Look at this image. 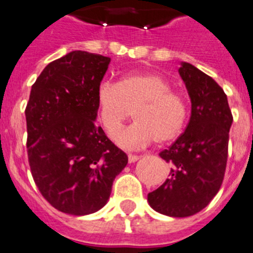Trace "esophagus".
I'll list each match as a JSON object with an SVG mask.
<instances>
[{"label":"esophagus","mask_w":253,"mask_h":253,"mask_svg":"<svg viewBox=\"0 0 253 253\" xmlns=\"http://www.w3.org/2000/svg\"><path fill=\"white\" fill-rule=\"evenodd\" d=\"M139 159L138 156H134V154H128V162L129 163H134Z\"/></svg>","instance_id":"34e87169"}]
</instances>
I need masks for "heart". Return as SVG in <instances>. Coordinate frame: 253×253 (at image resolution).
<instances>
[{
	"label": "heart",
	"instance_id": "obj_1",
	"mask_svg": "<svg viewBox=\"0 0 253 253\" xmlns=\"http://www.w3.org/2000/svg\"><path fill=\"white\" fill-rule=\"evenodd\" d=\"M96 99L102 126L110 136L115 133L112 138L122 148H141L153 139L159 143L173 141L188 120L184 95L171 90L170 82L158 73H128L117 84L101 83ZM133 111L136 122L120 131Z\"/></svg>",
	"mask_w": 253,
	"mask_h": 253
}]
</instances>
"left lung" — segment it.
I'll return each mask as SVG.
<instances>
[{
    "label": "left lung",
    "instance_id": "obj_1",
    "mask_svg": "<svg viewBox=\"0 0 253 253\" xmlns=\"http://www.w3.org/2000/svg\"><path fill=\"white\" fill-rule=\"evenodd\" d=\"M179 74L192 101V115L185 131L159 153L170 164V173L149 193L148 203L167 216L186 217L208 207L221 186L232 114L226 94L212 78L184 61Z\"/></svg>",
    "mask_w": 253,
    "mask_h": 253
}]
</instances>
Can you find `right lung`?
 <instances>
[{"instance_id":"right-lung-1","label":"right lung","mask_w":253,"mask_h":253,"mask_svg":"<svg viewBox=\"0 0 253 253\" xmlns=\"http://www.w3.org/2000/svg\"><path fill=\"white\" fill-rule=\"evenodd\" d=\"M111 59L74 50L51 61L32 85L27 152L44 199L83 216L105 207L128 158L95 122L96 92Z\"/></svg>"}]
</instances>
